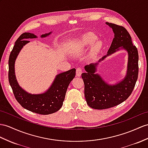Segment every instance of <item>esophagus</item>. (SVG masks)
Masks as SVG:
<instances>
[{
	"label": "esophagus",
	"instance_id": "34e87169",
	"mask_svg": "<svg viewBox=\"0 0 148 148\" xmlns=\"http://www.w3.org/2000/svg\"><path fill=\"white\" fill-rule=\"evenodd\" d=\"M82 73V68H77V70H76V75L77 77H80Z\"/></svg>",
	"mask_w": 148,
	"mask_h": 148
}]
</instances>
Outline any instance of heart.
I'll return each instance as SVG.
<instances>
[{"instance_id":"heart-1","label":"heart","mask_w":148,"mask_h":148,"mask_svg":"<svg viewBox=\"0 0 148 148\" xmlns=\"http://www.w3.org/2000/svg\"><path fill=\"white\" fill-rule=\"evenodd\" d=\"M97 40V37L95 35L92 34H85L81 38L80 41H79V45L80 46H87L92 45ZM102 47V43L100 41H97L93 45L90 49V56H95L97 55L100 50Z\"/></svg>"}]
</instances>
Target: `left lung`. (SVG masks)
Returning <instances> with one entry per match:
<instances>
[{
    "instance_id": "left-lung-1",
    "label": "left lung",
    "mask_w": 148,
    "mask_h": 148,
    "mask_svg": "<svg viewBox=\"0 0 148 148\" xmlns=\"http://www.w3.org/2000/svg\"><path fill=\"white\" fill-rule=\"evenodd\" d=\"M112 29L114 38L107 54L96 63L85 66V73L82 74L85 85V97L88 106L95 109H106L121 103L130 96L138 77V52L133 45L130 34L121 26L106 23ZM121 49L128 54L127 73L124 79L114 85L108 84L96 73L100 62Z\"/></svg>"
}]
</instances>
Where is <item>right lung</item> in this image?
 I'll return each mask as SVG.
<instances>
[{"instance_id":"add662e5","label":"right lung","mask_w":148,"mask_h":148,"mask_svg":"<svg viewBox=\"0 0 148 148\" xmlns=\"http://www.w3.org/2000/svg\"><path fill=\"white\" fill-rule=\"evenodd\" d=\"M51 32L42 34L40 37L46 38ZM37 38L33 33L24 32L16 40L9 56V81L15 98L21 106L32 112L48 115L56 112L62 107L68 86L75 76L76 69L73 68L58 74L49 88L44 93L32 94L21 87L15 75V62L24 46L30 42L27 39Z\"/></svg>"}]
</instances>
